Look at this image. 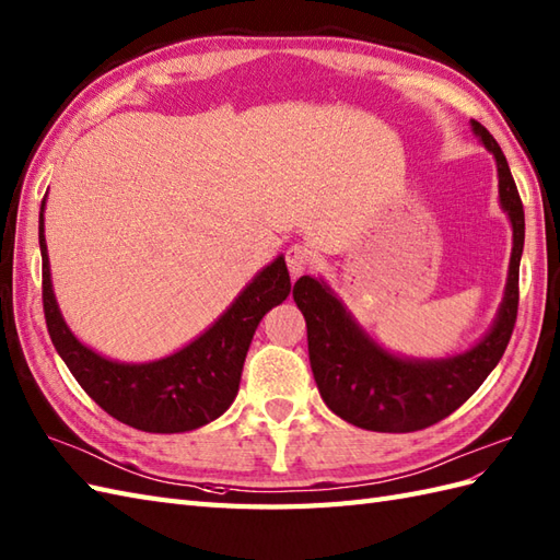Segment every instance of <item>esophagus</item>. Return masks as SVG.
<instances>
[{
  "mask_svg": "<svg viewBox=\"0 0 560 560\" xmlns=\"http://www.w3.org/2000/svg\"><path fill=\"white\" fill-rule=\"evenodd\" d=\"M285 265H289L291 277L298 279L305 269H310L312 253L305 248V245H291V248L285 250Z\"/></svg>",
  "mask_w": 560,
  "mask_h": 560,
  "instance_id": "34e87169",
  "label": "esophagus"
}]
</instances>
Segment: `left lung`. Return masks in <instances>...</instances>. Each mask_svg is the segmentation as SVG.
I'll return each mask as SVG.
<instances>
[{
  "instance_id": "obj_1",
  "label": "left lung",
  "mask_w": 560,
  "mask_h": 560,
  "mask_svg": "<svg viewBox=\"0 0 560 560\" xmlns=\"http://www.w3.org/2000/svg\"><path fill=\"white\" fill-rule=\"evenodd\" d=\"M470 126L497 160L499 202L513 229L503 301L482 339L448 358H402L376 343L324 279L301 277L293 285V301L307 322L310 368L319 396L331 412L360 429L400 434L448 418L482 386L511 341L525 212L499 142L479 121L472 119Z\"/></svg>"
}]
</instances>
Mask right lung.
<instances>
[{"instance_id":"1","label":"right lung","mask_w":560,"mask_h":560,"mask_svg":"<svg viewBox=\"0 0 560 560\" xmlns=\"http://www.w3.org/2000/svg\"><path fill=\"white\" fill-rule=\"evenodd\" d=\"M43 305L49 339L97 406L119 422L152 434L192 432L221 418L238 394L245 355L259 319L291 293L285 259L262 267L219 319L176 353L150 362H119L81 343L63 319L51 289L40 207Z\"/></svg>"}]
</instances>
